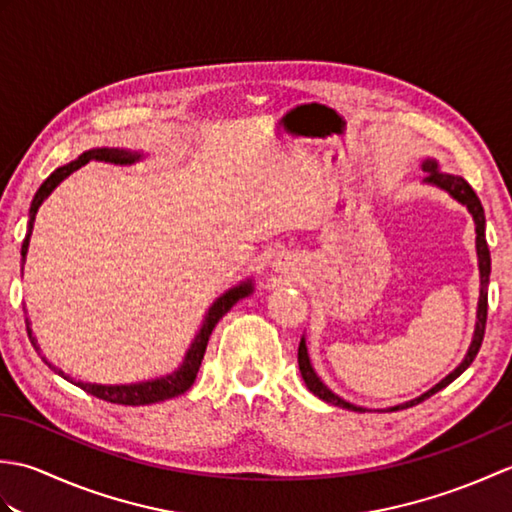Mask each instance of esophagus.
Listing matches in <instances>:
<instances>
[{"mask_svg": "<svg viewBox=\"0 0 512 512\" xmlns=\"http://www.w3.org/2000/svg\"><path fill=\"white\" fill-rule=\"evenodd\" d=\"M281 266H284V262H277V270H284Z\"/></svg>", "mask_w": 512, "mask_h": 512, "instance_id": "1", "label": "esophagus"}]
</instances>
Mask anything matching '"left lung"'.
<instances>
[{
	"label": "left lung",
	"instance_id": "left-lung-1",
	"mask_svg": "<svg viewBox=\"0 0 512 512\" xmlns=\"http://www.w3.org/2000/svg\"><path fill=\"white\" fill-rule=\"evenodd\" d=\"M422 169L427 171V178H424V182L429 184H436V187L447 191L453 200H458L460 204H464L466 209H469V213L473 215V222H475V248H477V264H480V301H477V321H475V332H473V341H471V347L469 352H466L464 361L453 369V372L442 378L440 383L436 387H431L429 391H424L422 396L413 398L409 402H402V405H396V407H389V411H398V409H407V407H413L418 405V402L427 400L429 396L436 394V391L444 389L449 383H453L455 378H458L466 367H469L473 361L477 352H480L482 347V341H484V330H486V312H488V277H491V250H488V244H486V217H484V209H482V202L480 198H477L475 191L471 189V184L466 182L464 178L460 176H451V173H442L438 162L436 160H424L422 162ZM299 372L303 376V380H306V387L312 391L314 396H319L321 400L330 402V405L334 407H343V409H350V411H367L365 407H356L352 405V402L343 400L341 396H336L334 391H330L328 387L323 385V380L317 376V372L312 369V363H310V356H308V347H306V339H301L299 343Z\"/></svg>",
	"mask_w": 512,
	"mask_h": 512
}]
</instances>
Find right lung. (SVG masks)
<instances>
[{"instance_id":"1","label":"right lung","mask_w":512,"mask_h":512,"mask_svg":"<svg viewBox=\"0 0 512 512\" xmlns=\"http://www.w3.org/2000/svg\"><path fill=\"white\" fill-rule=\"evenodd\" d=\"M143 158V154H138V151H127V149H116V147H101V149H90V151H83V154L68 162V165H63L59 169H54L50 176L46 178V182L41 184L37 189L35 198H32L30 204V211H28V233L24 244H21V270H24L26 264V253H28V244H30V235H32V224H35V215L39 211V206L43 204V200L48 198V195L59 187V182H63L65 178L74 173L76 169H81L83 165H88L90 160H103V162H114V165H134ZM250 292H253V279H246L242 281L239 286H233L231 290H226L222 297H217L213 301V306L206 312V317L202 321V328L200 332L195 334L193 343L189 345L187 354H184V361L182 365L176 369V372H171L167 376H160L154 380H145V383H132V385H96V383H81V380H74L70 376H65L59 367H54L50 361H46V356H43V361L48 363V367H52L54 372L59 376H63L65 380H70L76 387H81L83 391H88V394L107 400V402H114V405H151V402H160V400H169V398H176L180 394H184L191 385L195 376H198V369L202 365V358L206 352V343H209V336L213 332V328L217 325L224 314L231 310L239 299L248 297ZM26 328H28V336H30V343L35 345V350H39L37 339L32 336L30 330V323L26 319Z\"/></svg>"}]
</instances>
